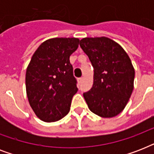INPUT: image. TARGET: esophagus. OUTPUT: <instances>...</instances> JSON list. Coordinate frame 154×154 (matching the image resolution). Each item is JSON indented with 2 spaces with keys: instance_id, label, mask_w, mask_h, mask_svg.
<instances>
[{
  "instance_id": "esophagus-1",
  "label": "esophagus",
  "mask_w": 154,
  "mask_h": 154,
  "mask_svg": "<svg viewBox=\"0 0 154 154\" xmlns=\"http://www.w3.org/2000/svg\"><path fill=\"white\" fill-rule=\"evenodd\" d=\"M82 80H83V77H79V78H77V82H78V83H79V84H81V83H82Z\"/></svg>"
}]
</instances>
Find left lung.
<instances>
[{
    "mask_svg": "<svg viewBox=\"0 0 154 154\" xmlns=\"http://www.w3.org/2000/svg\"><path fill=\"white\" fill-rule=\"evenodd\" d=\"M80 46L94 67V85L83 96L92 112L113 117L124 109L134 89V71L123 48L105 37H85Z\"/></svg>",
    "mask_w": 154,
    "mask_h": 154,
    "instance_id": "8db88e82",
    "label": "left lung"
}]
</instances>
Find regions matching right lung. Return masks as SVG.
I'll list each match as a JSON object with an SVG mask.
<instances>
[{
  "label": "right lung",
  "instance_id": "right-lung-1",
  "mask_svg": "<svg viewBox=\"0 0 154 154\" xmlns=\"http://www.w3.org/2000/svg\"><path fill=\"white\" fill-rule=\"evenodd\" d=\"M79 42L75 37L47 40L28 65V99L35 114L43 122H57L69 112L72 97L78 90L69 57L77 50Z\"/></svg>",
  "mask_w": 154,
  "mask_h": 154
}]
</instances>
